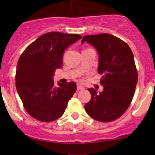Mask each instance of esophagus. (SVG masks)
<instances>
[{"label":"esophagus","mask_w":155,"mask_h":155,"mask_svg":"<svg viewBox=\"0 0 155 155\" xmlns=\"http://www.w3.org/2000/svg\"><path fill=\"white\" fill-rule=\"evenodd\" d=\"M83 89H85V87H84L83 86H82L81 85H77V90L78 91L83 90Z\"/></svg>","instance_id":"obj_1"}]
</instances>
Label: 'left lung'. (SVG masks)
Returning <instances> with one entry per match:
<instances>
[{"mask_svg":"<svg viewBox=\"0 0 155 155\" xmlns=\"http://www.w3.org/2000/svg\"><path fill=\"white\" fill-rule=\"evenodd\" d=\"M94 46L99 54L98 73L104 91L88 88L91 99L85 105L87 115L101 122L121 116L130 107L138 80L134 54L127 44L115 36L99 34L84 36L82 43Z\"/></svg>","mask_w":155,"mask_h":155,"instance_id":"obj_1","label":"left lung"}]
</instances>
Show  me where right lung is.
Returning a JSON list of instances; mask_svg holds the SVG:
<instances>
[{
    "mask_svg": "<svg viewBox=\"0 0 155 155\" xmlns=\"http://www.w3.org/2000/svg\"><path fill=\"white\" fill-rule=\"evenodd\" d=\"M82 38L77 34L48 32L25 49L17 63L15 86L26 112L44 122L63 115L68 101L76 91L75 82L58 83L52 76L62 68L64 50Z\"/></svg>",
    "mask_w": 155,
    "mask_h": 155,
    "instance_id": "right-lung-1",
    "label": "right lung"
}]
</instances>
